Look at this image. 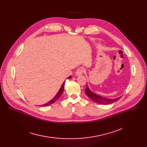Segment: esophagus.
<instances>
[{"mask_svg": "<svg viewBox=\"0 0 147 147\" xmlns=\"http://www.w3.org/2000/svg\"><path fill=\"white\" fill-rule=\"evenodd\" d=\"M84 72V69L82 68V67H80V68H78L76 72V76H81L82 74Z\"/></svg>", "mask_w": 147, "mask_h": 147, "instance_id": "34e87169", "label": "esophagus"}]
</instances>
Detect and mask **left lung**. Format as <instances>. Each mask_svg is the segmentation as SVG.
I'll list each match as a JSON object with an SVG mask.
<instances>
[{
    "label": "left lung",
    "mask_w": 147,
    "mask_h": 147,
    "mask_svg": "<svg viewBox=\"0 0 147 147\" xmlns=\"http://www.w3.org/2000/svg\"><path fill=\"white\" fill-rule=\"evenodd\" d=\"M86 94L88 96V97L90 98L93 102L97 103L98 104H101V105H108V104H111L117 101L121 97H118L116 98H107L105 97H103L102 96L98 95L92 91H91L87 84V88L86 89Z\"/></svg>",
    "instance_id": "8db88e82"
}]
</instances>
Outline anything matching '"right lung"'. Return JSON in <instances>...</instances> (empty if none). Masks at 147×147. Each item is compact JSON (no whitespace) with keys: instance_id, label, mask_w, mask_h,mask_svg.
Segmentation results:
<instances>
[{"instance_id":"add662e5","label":"right lung","mask_w":147,"mask_h":147,"mask_svg":"<svg viewBox=\"0 0 147 147\" xmlns=\"http://www.w3.org/2000/svg\"><path fill=\"white\" fill-rule=\"evenodd\" d=\"M71 78V76H69L67 78L70 79V78ZM65 82L64 81V82L62 84V85H61V87L60 88V89H59V91L57 92V93L56 94V95L51 100H49V101L48 102H47V103L42 105V106H43V107L48 106V105H51V104H53L55 102H56V101L60 98V96L62 94L63 92V90H64V88H65Z\"/></svg>"}]
</instances>
